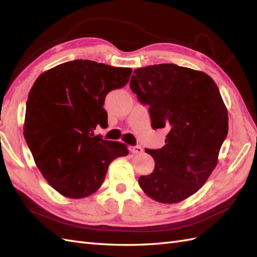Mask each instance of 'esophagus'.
I'll return each mask as SVG.
<instances>
[{"instance_id":"esophagus-1","label":"esophagus","mask_w":257,"mask_h":257,"mask_svg":"<svg viewBox=\"0 0 257 257\" xmlns=\"http://www.w3.org/2000/svg\"><path fill=\"white\" fill-rule=\"evenodd\" d=\"M130 150L133 154H141L143 152V148L141 146H134V147H131Z\"/></svg>"}]
</instances>
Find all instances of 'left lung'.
<instances>
[{
	"mask_svg": "<svg viewBox=\"0 0 257 257\" xmlns=\"http://www.w3.org/2000/svg\"><path fill=\"white\" fill-rule=\"evenodd\" d=\"M130 87L149 105L153 128L168 131L165 146L146 149L153 173L138 182L150 198L175 204L195 194L217 164L228 132L227 109L211 77L176 64L137 68Z\"/></svg>",
	"mask_w": 257,
	"mask_h": 257,
	"instance_id": "left-lung-1",
	"label": "left lung"
}]
</instances>
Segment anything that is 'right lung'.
Here are the masks:
<instances>
[{"label":"right lung","mask_w":257,"mask_h":257,"mask_svg":"<svg viewBox=\"0 0 257 257\" xmlns=\"http://www.w3.org/2000/svg\"><path fill=\"white\" fill-rule=\"evenodd\" d=\"M130 67L74 60L38 76L30 90L23 135L37 168L52 188L69 198L97 191L110 163L127 146L94 135L107 126L108 92L125 85Z\"/></svg>","instance_id":"obj_1"}]
</instances>
